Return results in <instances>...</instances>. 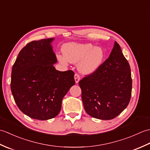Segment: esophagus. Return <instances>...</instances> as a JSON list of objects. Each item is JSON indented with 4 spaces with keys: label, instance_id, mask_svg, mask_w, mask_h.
<instances>
[{
    "label": "esophagus",
    "instance_id": "obj_1",
    "mask_svg": "<svg viewBox=\"0 0 150 150\" xmlns=\"http://www.w3.org/2000/svg\"><path fill=\"white\" fill-rule=\"evenodd\" d=\"M74 79H75V83L77 84L79 83V81H80V77H79V75L77 73H75V76H74Z\"/></svg>",
    "mask_w": 150,
    "mask_h": 150
}]
</instances>
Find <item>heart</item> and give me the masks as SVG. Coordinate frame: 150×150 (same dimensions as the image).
<instances>
[{"label": "heart", "mask_w": 150, "mask_h": 150, "mask_svg": "<svg viewBox=\"0 0 150 150\" xmlns=\"http://www.w3.org/2000/svg\"><path fill=\"white\" fill-rule=\"evenodd\" d=\"M63 55L57 54V59L64 65L68 62L77 64V69L85 75H91L99 69L105 59V52L99 46L91 43L69 42L62 46Z\"/></svg>", "instance_id": "b5f03b06"}]
</instances>
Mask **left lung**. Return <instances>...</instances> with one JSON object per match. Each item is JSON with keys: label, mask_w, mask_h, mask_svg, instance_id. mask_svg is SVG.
I'll list each match as a JSON object with an SVG mask.
<instances>
[{"label": "left lung", "mask_w": 150, "mask_h": 150, "mask_svg": "<svg viewBox=\"0 0 150 150\" xmlns=\"http://www.w3.org/2000/svg\"><path fill=\"white\" fill-rule=\"evenodd\" d=\"M79 84L84 110L91 117L111 120L126 108L132 95L131 69L116 41L99 69Z\"/></svg>", "instance_id": "left-lung-1"}]
</instances>
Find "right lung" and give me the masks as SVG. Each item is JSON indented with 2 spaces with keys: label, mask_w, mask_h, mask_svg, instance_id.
I'll return each mask as SVG.
<instances>
[{
  "label": "right lung",
  "mask_w": 150,
  "mask_h": 150,
  "mask_svg": "<svg viewBox=\"0 0 150 150\" xmlns=\"http://www.w3.org/2000/svg\"><path fill=\"white\" fill-rule=\"evenodd\" d=\"M55 38L32 41L19 52L11 71V90L22 113L45 120L55 117L64 97L75 84V73L60 71L52 42Z\"/></svg>",
  "instance_id": "obj_1"
}]
</instances>
